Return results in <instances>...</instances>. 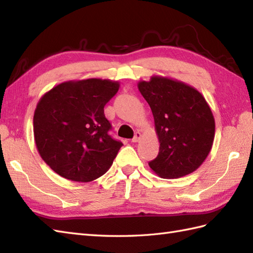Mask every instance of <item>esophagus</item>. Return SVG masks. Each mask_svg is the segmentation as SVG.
Segmentation results:
<instances>
[{
  "instance_id": "1",
  "label": "esophagus",
  "mask_w": 253,
  "mask_h": 253,
  "mask_svg": "<svg viewBox=\"0 0 253 253\" xmlns=\"http://www.w3.org/2000/svg\"><path fill=\"white\" fill-rule=\"evenodd\" d=\"M141 137H142V133H141L140 131H137V132L135 133V137L132 138L131 141H132V142H138V141L141 139Z\"/></svg>"
}]
</instances>
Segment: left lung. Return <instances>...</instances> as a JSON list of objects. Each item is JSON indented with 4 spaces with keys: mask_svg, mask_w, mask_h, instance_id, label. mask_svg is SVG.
<instances>
[{
    "mask_svg": "<svg viewBox=\"0 0 253 253\" xmlns=\"http://www.w3.org/2000/svg\"><path fill=\"white\" fill-rule=\"evenodd\" d=\"M138 89L151 107L160 141L149 166L162 178H179L195 171L212 149L215 121L204 96L191 85L152 76Z\"/></svg>",
    "mask_w": 253,
    "mask_h": 253,
    "instance_id": "obj_1",
    "label": "left lung"
}]
</instances>
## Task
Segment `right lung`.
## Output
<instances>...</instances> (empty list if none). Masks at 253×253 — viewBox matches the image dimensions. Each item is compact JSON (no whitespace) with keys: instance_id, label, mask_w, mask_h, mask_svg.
<instances>
[{"instance_id":"right-lung-1","label":"right lung","mask_w":253,"mask_h":253,"mask_svg":"<svg viewBox=\"0 0 253 253\" xmlns=\"http://www.w3.org/2000/svg\"><path fill=\"white\" fill-rule=\"evenodd\" d=\"M120 83L110 79L71 80L39 100L34 136L42 160L64 178L88 182L111 168L123 143L109 135L104 106Z\"/></svg>"}]
</instances>
